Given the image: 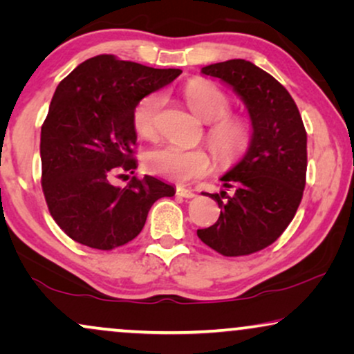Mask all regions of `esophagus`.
Listing matches in <instances>:
<instances>
[{"mask_svg":"<svg viewBox=\"0 0 354 354\" xmlns=\"http://www.w3.org/2000/svg\"><path fill=\"white\" fill-rule=\"evenodd\" d=\"M176 193H177V196H180V198H188V200H190V198H195V192H193V190H188V188H182V187H178Z\"/></svg>","mask_w":354,"mask_h":354,"instance_id":"obj_1","label":"esophagus"}]
</instances>
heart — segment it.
<instances>
[{
	"instance_id": "heart-1",
	"label": "heart",
	"mask_w": 354,
	"mask_h": 354,
	"mask_svg": "<svg viewBox=\"0 0 354 354\" xmlns=\"http://www.w3.org/2000/svg\"><path fill=\"white\" fill-rule=\"evenodd\" d=\"M183 98L198 118L209 122L206 140L221 162H235L250 148L253 127L245 115L229 114L232 101L212 82L193 79L183 86ZM164 96L158 91L142 98L133 109V129L140 137L153 140L158 135V120ZM145 167L151 174L174 182H190L211 171V156L205 148H183L164 145L145 154Z\"/></svg>"
}]
</instances>
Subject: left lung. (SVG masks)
I'll return each instance as SVG.
<instances>
[{"label": "left lung", "instance_id": "left-lung-1", "mask_svg": "<svg viewBox=\"0 0 354 354\" xmlns=\"http://www.w3.org/2000/svg\"><path fill=\"white\" fill-rule=\"evenodd\" d=\"M241 96L253 138L243 159L221 177L209 195L221 207L214 225L196 232L222 256H246L272 245L297 214L306 185V130L292 96L272 75L245 59L203 67Z\"/></svg>", "mask_w": 354, "mask_h": 354}]
</instances>
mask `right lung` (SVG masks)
<instances>
[{
  "label": "right lung",
  "mask_w": 354,
  "mask_h": 354,
  "mask_svg": "<svg viewBox=\"0 0 354 354\" xmlns=\"http://www.w3.org/2000/svg\"><path fill=\"white\" fill-rule=\"evenodd\" d=\"M180 74L100 55L57 85L41 125V188L53 219L77 243L103 251L129 243L153 203L176 195L151 176L124 188L111 178L137 169L135 106Z\"/></svg>",
  "instance_id": "obj_1"
}]
</instances>
